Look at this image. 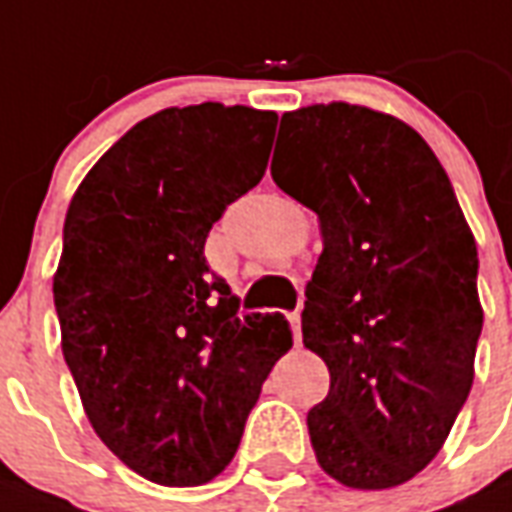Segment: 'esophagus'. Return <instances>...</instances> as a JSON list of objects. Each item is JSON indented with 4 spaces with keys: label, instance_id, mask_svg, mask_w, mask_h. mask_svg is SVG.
I'll return each mask as SVG.
<instances>
[{
    "label": "esophagus",
    "instance_id": "34e87169",
    "mask_svg": "<svg viewBox=\"0 0 512 512\" xmlns=\"http://www.w3.org/2000/svg\"><path fill=\"white\" fill-rule=\"evenodd\" d=\"M290 322H292V335H295V343H300L303 341V333H300V311H292Z\"/></svg>",
    "mask_w": 512,
    "mask_h": 512
}]
</instances>
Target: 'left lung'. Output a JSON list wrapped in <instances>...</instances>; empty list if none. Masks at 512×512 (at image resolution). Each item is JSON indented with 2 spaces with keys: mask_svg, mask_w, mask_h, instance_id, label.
<instances>
[{
  "mask_svg": "<svg viewBox=\"0 0 512 512\" xmlns=\"http://www.w3.org/2000/svg\"><path fill=\"white\" fill-rule=\"evenodd\" d=\"M276 149L273 182L319 214L325 239L303 306V343L330 370L311 446L343 486L392 489L435 459L473 386V233L435 152L397 117L295 109Z\"/></svg>",
  "mask_w": 512,
  "mask_h": 512,
  "instance_id": "1",
  "label": "left lung"
}]
</instances>
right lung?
Instances as JSON below:
<instances>
[{"label": "right lung", "instance_id": "1", "mask_svg": "<svg viewBox=\"0 0 512 512\" xmlns=\"http://www.w3.org/2000/svg\"><path fill=\"white\" fill-rule=\"evenodd\" d=\"M276 112L214 101L136 123L77 187L53 279L61 349L104 446L161 486L236 454L292 346L282 314H239L209 230L263 179Z\"/></svg>", "mask_w": 512, "mask_h": 512}]
</instances>
